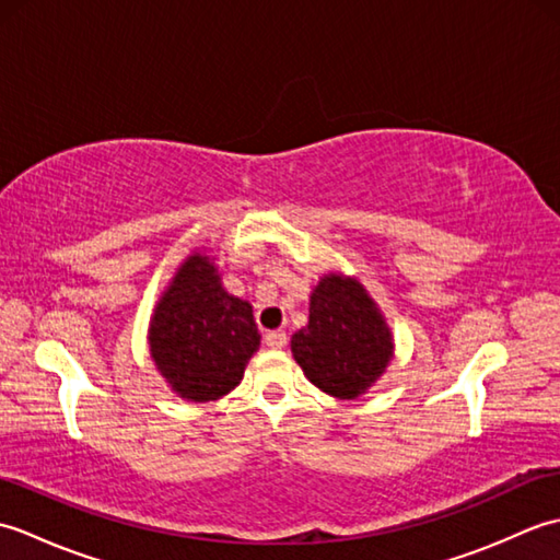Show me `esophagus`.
Wrapping results in <instances>:
<instances>
[{
  "label": "esophagus",
  "instance_id": "obj_1",
  "mask_svg": "<svg viewBox=\"0 0 560 560\" xmlns=\"http://www.w3.org/2000/svg\"><path fill=\"white\" fill-rule=\"evenodd\" d=\"M287 341H289V337H287V331H283V329H271L265 335V343L269 349H283V347H287Z\"/></svg>",
  "mask_w": 560,
  "mask_h": 560
}]
</instances>
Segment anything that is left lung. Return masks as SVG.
<instances>
[{
  "instance_id": "8db88e82",
  "label": "left lung",
  "mask_w": 560,
  "mask_h": 560,
  "mask_svg": "<svg viewBox=\"0 0 560 560\" xmlns=\"http://www.w3.org/2000/svg\"><path fill=\"white\" fill-rule=\"evenodd\" d=\"M291 351L315 387L355 399L385 373L395 341L361 281L325 273L311 293L307 325L291 337Z\"/></svg>"
}]
</instances>
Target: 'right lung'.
<instances>
[{
  "mask_svg": "<svg viewBox=\"0 0 560 560\" xmlns=\"http://www.w3.org/2000/svg\"><path fill=\"white\" fill-rule=\"evenodd\" d=\"M253 305L223 289L217 265L189 255L163 291L149 327V349L177 397L213 401L241 385L259 349Z\"/></svg>",
  "mask_w": 560,
  "mask_h": 560,
  "instance_id": "obj_1",
  "label": "right lung"
}]
</instances>
